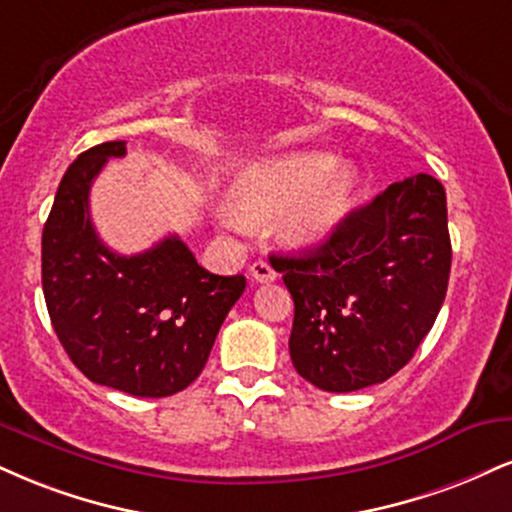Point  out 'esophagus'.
<instances>
[{
  "label": "esophagus",
  "mask_w": 512,
  "mask_h": 512,
  "mask_svg": "<svg viewBox=\"0 0 512 512\" xmlns=\"http://www.w3.org/2000/svg\"><path fill=\"white\" fill-rule=\"evenodd\" d=\"M250 276H252V281H257V283H272V281H276V276L279 274L274 272L272 264L257 260L250 264Z\"/></svg>",
  "instance_id": "34e87169"
}]
</instances>
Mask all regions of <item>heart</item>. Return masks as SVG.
<instances>
[{
	"instance_id": "b5f03b06",
	"label": "heart",
	"mask_w": 512,
	"mask_h": 512,
	"mask_svg": "<svg viewBox=\"0 0 512 512\" xmlns=\"http://www.w3.org/2000/svg\"><path fill=\"white\" fill-rule=\"evenodd\" d=\"M355 188V166L336 164L329 152L305 150L255 159L233 174V207L221 209V219L240 229L245 217L279 214L276 231L283 243L310 250L338 229Z\"/></svg>"
}]
</instances>
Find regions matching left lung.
Segmentation results:
<instances>
[{"mask_svg":"<svg viewBox=\"0 0 512 512\" xmlns=\"http://www.w3.org/2000/svg\"><path fill=\"white\" fill-rule=\"evenodd\" d=\"M272 257L293 295L295 372L331 393L381 384L408 365L446 298V190L429 174L403 178L315 250Z\"/></svg>","mask_w":512,"mask_h":512,"instance_id":"8db88e82","label":"left lung"}]
</instances>
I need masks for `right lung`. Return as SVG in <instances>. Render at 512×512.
<instances>
[{
	"instance_id": "obj_1",
	"label": "right lung",
	"mask_w": 512,
	"mask_h": 512,
	"mask_svg": "<svg viewBox=\"0 0 512 512\" xmlns=\"http://www.w3.org/2000/svg\"><path fill=\"white\" fill-rule=\"evenodd\" d=\"M112 140L78 155L42 229V293L71 362L90 381L138 398L174 396L200 377L245 276L207 272L178 236L140 255L112 252L90 221V186Z\"/></svg>"
}]
</instances>
